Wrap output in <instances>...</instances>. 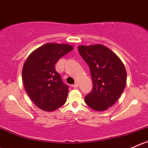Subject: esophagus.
<instances>
[{"instance_id": "esophagus-1", "label": "esophagus", "mask_w": 148, "mask_h": 148, "mask_svg": "<svg viewBox=\"0 0 148 148\" xmlns=\"http://www.w3.org/2000/svg\"><path fill=\"white\" fill-rule=\"evenodd\" d=\"M78 86H79V84H78V83H74V84H72V87H74V88H77V87H78Z\"/></svg>"}]
</instances>
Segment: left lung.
Listing matches in <instances>:
<instances>
[{
	"instance_id": "left-lung-1",
	"label": "left lung",
	"mask_w": 148,
	"mask_h": 148,
	"mask_svg": "<svg viewBox=\"0 0 148 148\" xmlns=\"http://www.w3.org/2000/svg\"><path fill=\"white\" fill-rule=\"evenodd\" d=\"M78 51L88 64L92 79V89L84 101L93 110H106L117 101L125 88V67L120 58L104 45H80Z\"/></svg>"
}]
</instances>
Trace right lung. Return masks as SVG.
Returning <instances> with one entry per match:
<instances>
[{
    "label": "right lung",
    "mask_w": 148,
    "mask_h": 148,
    "mask_svg": "<svg viewBox=\"0 0 148 148\" xmlns=\"http://www.w3.org/2000/svg\"><path fill=\"white\" fill-rule=\"evenodd\" d=\"M73 50L68 44L47 43L33 51L22 69L24 88L32 101L45 111L61 107L66 100L69 86L56 71L57 61Z\"/></svg>",
    "instance_id": "obj_1"
}]
</instances>
